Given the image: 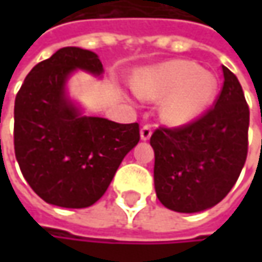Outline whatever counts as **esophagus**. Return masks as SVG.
I'll return each instance as SVG.
<instances>
[{
  "label": "esophagus",
  "mask_w": 262,
  "mask_h": 262,
  "mask_svg": "<svg viewBox=\"0 0 262 262\" xmlns=\"http://www.w3.org/2000/svg\"><path fill=\"white\" fill-rule=\"evenodd\" d=\"M151 133H153V129H151V126L150 125H143L141 128V131H140V136H141V140H148L150 137H151Z\"/></svg>",
  "instance_id": "34e87169"
}]
</instances>
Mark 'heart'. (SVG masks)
Masks as SVG:
<instances>
[{
    "label": "heart",
    "mask_w": 262,
    "mask_h": 262,
    "mask_svg": "<svg viewBox=\"0 0 262 262\" xmlns=\"http://www.w3.org/2000/svg\"><path fill=\"white\" fill-rule=\"evenodd\" d=\"M147 100L165 99L160 115L170 125H184L204 112L216 95V78L189 61H170L143 71L134 83Z\"/></svg>",
    "instance_id": "1"
}]
</instances>
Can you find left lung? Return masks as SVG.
<instances>
[{
  "mask_svg": "<svg viewBox=\"0 0 262 262\" xmlns=\"http://www.w3.org/2000/svg\"><path fill=\"white\" fill-rule=\"evenodd\" d=\"M222 70L225 81L214 106L184 125L159 126L150 138L157 198L178 213L220 203L247 160L249 107L236 76Z\"/></svg>",
  "mask_w": 262,
  "mask_h": 262,
  "instance_id": "obj_1",
  "label": "left lung"
}]
</instances>
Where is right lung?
Instances as JSON below:
<instances>
[{
  "label": "right lung",
  "mask_w": 262,
  "mask_h": 262,
  "mask_svg": "<svg viewBox=\"0 0 262 262\" xmlns=\"http://www.w3.org/2000/svg\"><path fill=\"white\" fill-rule=\"evenodd\" d=\"M77 68L93 74L103 71L95 52L67 46L32 68L14 103L20 170L43 201L66 208L95 204L140 141L137 122L81 116L67 100L64 84Z\"/></svg>",
  "instance_id": "1"
}]
</instances>
